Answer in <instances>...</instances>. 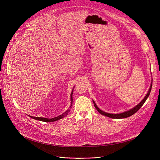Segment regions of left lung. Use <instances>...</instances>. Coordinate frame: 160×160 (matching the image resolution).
Here are the masks:
<instances>
[{
    "label": "left lung",
    "instance_id": "left-lung-1",
    "mask_svg": "<svg viewBox=\"0 0 160 160\" xmlns=\"http://www.w3.org/2000/svg\"><path fill=\"white\" fill-rule=\"evenodd\" d=\"M152 81L151 82V86H150V88H149V90L148 91V94H146V96H145V98L142 100V101L139 103L138 105H137L136 106H135L134 108H133L132 109L128 110V111H127L125 112H123L122 113H118V114H111V113H108V112H106L103 111H102L101 109H100L96 105V104L95 103V102L93 101V102H94V105L96 108V109L98 110V111L99 112H100L101 115H104L106 117H109L111 118H116V119H120V118H127V117H129L130 116H132V115H133L134 113H135L137 111H138L141 107L144 104V103L145 102V101H146V99H148V98L149 97V94H150V92H151V88H152Z\"/></svg>",
    "mask_w": 160,
    "mask_h": 160
}]
</instances>
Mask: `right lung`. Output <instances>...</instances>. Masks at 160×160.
<instances>
[{"label":"right lung","mask_w":160,"mask_h":160,"mask_svg":"<svg viewBox=\"0 0 160 160\" xmlns=\"http://www.w3.org/2000/svg\"><path fill=\"white\" fill-rule=\"evenodd\" d=\"M73 91H72V93H71V106H70V108L68 109L67 111H66L64 113H62V115L57 117H55V118H42V117H32L30 116L31 118L35 119V120H39V121H42V122H56L57 120H59L65 117H66L68 115V112H70V108H72V104H73V98H72V94H73Z\"/></svg>","instance_id":"add662e5"}]
</instances>
